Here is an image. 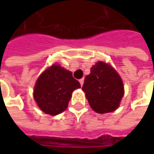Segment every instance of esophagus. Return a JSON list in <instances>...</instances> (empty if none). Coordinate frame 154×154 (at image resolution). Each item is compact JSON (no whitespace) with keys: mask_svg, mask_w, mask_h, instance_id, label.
Listing matches in <instances>:
<instances>
[{"mask_svg":"<svg viewBox=\"0 0 154 154\" xmlns=\"http://www.w3.org/2000/svg\"><path fill=\"white\" fill-rule=\"evenodd\" d=\"M79 81H80V86H83V84H84V80H83V79H80Z\"/></svg>","mask_w":154,"mask_h":154,"instance_id":"1","label":"esophagus"}]
</instances>
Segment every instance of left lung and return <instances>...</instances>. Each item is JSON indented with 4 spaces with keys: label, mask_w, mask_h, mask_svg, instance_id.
Instances as JSON below:
<instances>
[{
    "label": "left lung",
    "mask_w": 154,
    "mask_h": 154,
    "mask_svg": "<svg viewBox=\"0 0 154 154\" xmlns=\"http://www.w3.org/2000/svg\"><path fill=\"white\" fill-rule=\"evenodd\" d=\"M82 90L92 109L101 114L117 109L124 93L119 74L103 62L92 66L90 74L85 78Z\"/></svg>",
    "instance_id": "1"
}]
</instances>
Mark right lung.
Listing matches in <instances>:
<instances>
[{
	"instance_id": "obj_1",
	"label": "right lung",
	"mask_w": 154,
	"mask_h": 154,
	"mask_svg": "<svg viewBox=\"0 0 154 154\" xmlns=\"http://www.w3.org/2000/svg\"><path fill=\"white\" fill-rule=\"evenodd\" d=\"M80 87V82L71 72L59 65H53L37 80L34 99L45 113L58 115L67 109L72 92Z\"/></svg>"
}]
</instances>
